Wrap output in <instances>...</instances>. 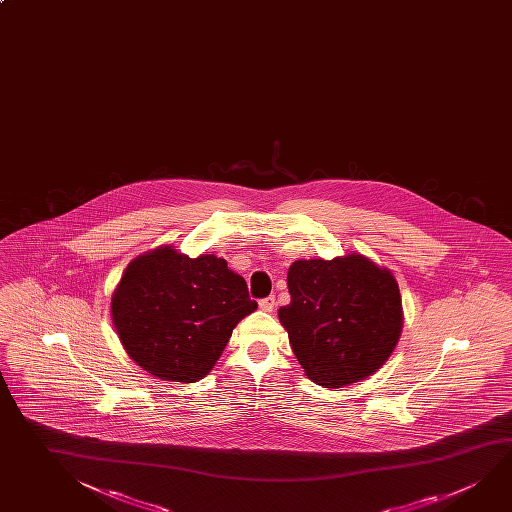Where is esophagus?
<instances>
[{"instance_id": "obj_1", "label": "esophagus", "mask_w": 512, "mask_h": 512, "mask_svg": "<svg viewBox=\"0 0 512 512\" xmlns=\"http://www.w3.org/2000/svg\"><path fill=\"white\" fill-rule=\"evenodd\" d=\"M260 309L262 311H273V307H275V296L269 295L266 298H260L259 300Z\"/></svg>"}]
</instances>
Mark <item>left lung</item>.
<instances>
[{"instance_id": "8db88e82", "label": "left lung", "mask_w": 512, "mask_h": 512, "mask_svg": "<svg viewBox=\"0 0 512 512\" xmlns=\"http://www.w3.org/2000/svg\"><path fill=\"white\" fill-rule=\"evenodd\" d=\"M291 302L278 309L291 349L318 385L340 388L374 374L403 327L394 275L363 255L296 260Z\"/></svg>"}]
</instances>
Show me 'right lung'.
<instances>
[{
  "instance_id": "1",
  "label": "right lung",
  "mask_w": 512,
  "mask_h": 512,
  "mask_svg": "<svg viewBox=\"0 0 512 512\" xmlns=\"http://www.w3.org/2000/svg\"><path fill=\"white\" fill-rule=\"evenodd\" d=\"M255 309L246 280L225 259H190L171 246L133 260L111 300L127 354L149 374L181 383L207 376Z\"/></svg>"
}]
</instances>
